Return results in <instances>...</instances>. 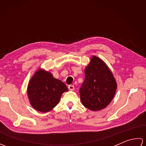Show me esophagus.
I'll return each mask as SVG.
<instances>
[{"label": "esophagus", "mask_w": 146, "mask_h": 146, "mask_svg": "<svg viewBox=\"0 0 146 146\" xmlns=\"http://www.w3.org/2000/svg\"><path fill=\"white\" fill-rule=\"evenodd\" d=\"M68 88H69L70 90L73 91L74 90H75V86H74L73 85H69L68 86Z\"/></svg>", "instance_id": "esophagus-1"}]
</instances>
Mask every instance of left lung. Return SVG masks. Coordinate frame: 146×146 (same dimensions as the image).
Returning <instances> with one entry per match:
<instances>
[{
  "mask_svg": "<svg viewBox=\"0 0 146 146\" xmlns=\"http://www.w3.org/2000/svg\"><path fill=\"white\" fill-rule=\"evenodd\" d=\"M85 74V80L80 89L82 104L92 111L104 109L110 104L117 90L113 73L103 60L92 56Z\"/></svg>",
  "mask_w": 146,
  "mask_h": 146,
  "instance_id": "8db88e82",
  "label": "left lung"
}]
</instances>
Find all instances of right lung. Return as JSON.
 I'll list each match as a JSON object with an SVG mask.
<instances>
[{
	"label": "right lung",
	"instance_id": "add662e5",
	"mask_svg": "<svg viewBox=\"0 0 146 146\" xmlns=\"http://www.w3.org/2000/svg\"><path fill=\"white\" fill-rule=\"evenodd\" d=\"M66 85L44 69L39 68L29 80L27 94L30 104L37 111L48 112L58 104Z\"/></svg>",
	"mask_w": 146,
	"mask_h": 146
}]
</instances>
